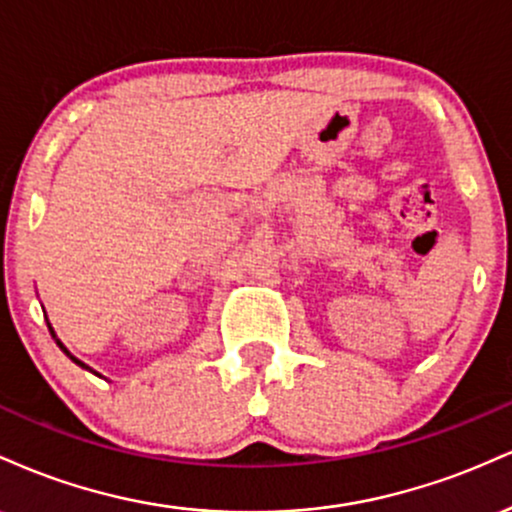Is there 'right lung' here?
I'll list each match as a JSON object with an SVG mask.
<instances>
[{
    "label": "right lung",
    "mask_w": 512,
    "mask_h": 512,
    "mask_svg": "<svg viewBox=\"0 0 512 512\" xmlns=\"http://www.w3.org/2000/svg\"><path fill=\"white\" fill-rule=\"evenodd\" d=\"M62 350H64V347H62ZM66 352V350H64ZM66 354H69V352H66ZM71 359H74V357H71ZM74 362L78 364V366H86V364H81V362H78V359H74ZM86 369H88V366H86Z\"/></svg>",
    "instance_id": "1"
}]
</instances>
